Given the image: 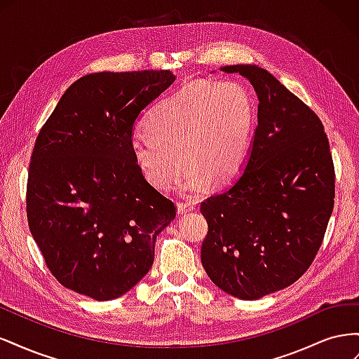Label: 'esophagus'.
<instances>
[{
    "mask_svg": "<svg viewBox=\"0 0 359 359\" xmlns=\"http://www.w3.org/2000/svg\"><path fill=\"white\" fill-rule=\"evenodd\" d=\"M177 210H178V214H187V212L194 211V205L190 202H178Z\"/></svg>",
    "mask_w": 359,
    "mask_h": 359,
    "instance_id": "esophagus-1",
    "label": "esophagus"
}]
</instances>
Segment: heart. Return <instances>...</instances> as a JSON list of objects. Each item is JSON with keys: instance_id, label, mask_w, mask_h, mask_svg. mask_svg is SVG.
<instances>
[{"instance_id": "heart-1", "label": "heart", "mask_w": 359, "mask_h": 359, "mask_svg": "<svg viewBox=\"0 0 359 359\" xmlns=\"http://www.w3.org/2000/svg\"><path fill=\"white\" fill-rule=\"evenodd\" d=\"M256 123L253 95L235 81L198 82L158 102L144 123L147 137L132 140L144 178L168 191L184 169L180 190L201 193L223 186L243 169Z\"/></svg>"}]
</instances>
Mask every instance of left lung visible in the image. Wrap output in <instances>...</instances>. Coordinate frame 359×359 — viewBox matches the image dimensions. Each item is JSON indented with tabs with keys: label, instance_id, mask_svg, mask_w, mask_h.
<instances>
[{
	"label": "left lung",
	"instance_id": "8db88e82",
	"mask_svg": "<svg viewBox=\"0 0 359 359\" xmlns=\"http://www.w3.org/2000/svg\"><path fill=\"white\" fill-rule=\"evenodd\" d=\"M220 70L253 85L257 127L241 175L201 205V259L217 287L259 299L295 283L316 257L334 208V163L318 115L273 74L253 64Z\"/></svg>",
	"mask_w": 359,
	"mask_h": 359
}]
</instances>
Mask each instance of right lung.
I'll return each mask as SVG.
<instances>
[{
    "label": "right lung",
    "mask_w": 359,
    "mask_h": 359,
    "mask_svg": "<svg viewBox=\"0 0 359 359\" xmlns=\"http://www.w3.org/2000/svg\"><path fill=\"white\" fill-rule=\"evenodd\" d=\"M175 82L170 70L86 74L62 94L32 149L27 217L52 276L97 301L123 297L153 266L172 201L132 154L139 115Z\"/></svg>",
    "instance_id": "right-lung-1"
}]
</instances>
